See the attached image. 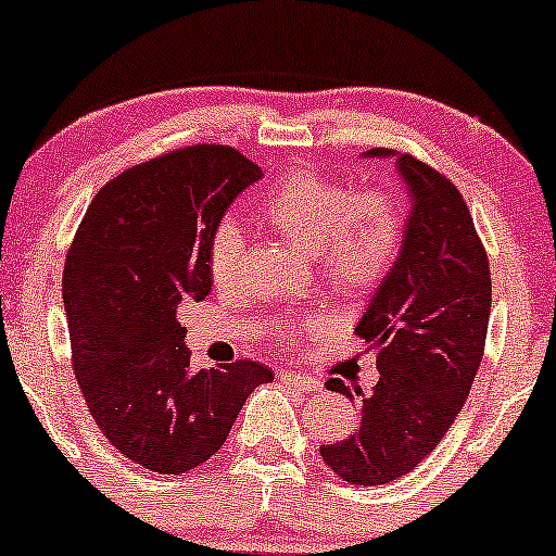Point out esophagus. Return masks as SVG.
<instances>
[{
  "mask_svg": "<svg viewBox=\"0 0 556 556\" xmlns=\"http://www.w3.org/2000/svg\"><path fill=\"white\" fill-rule=\"evenodd\" d=\"M280 381H283L286 387H291V390H300V392H320V390H324V381L313 379V376L296 374V371H283V374H280Z\"/></svg>",
  "mask_w": 556,
  "mask_h": 556,
  "instance_id": "obj_1",
  "label": "esophagus"
}]
</instances>
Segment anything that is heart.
<instances>
[{
  "instance_id": "heart-1",
  "label": "heart",
  "mask_w": 556,
  "mask_h": 556,
  "mask_svg": "<svg viewBox=\"0 0 556 556\" xmlns=\"http://www.w3.org/2000/svg\"><path fill=\"white\" fill-rule=\"evenodd\" d=\"M256 217L315 256L326 283L348 296H366L395 270L405 243V206L392 188L352 190L337 177L296 169L273 185L256 204ZM243 236L236 223H223L208 241V276L223 289L238 270ZM304 320L300 331H315Z\"/></svg>"
}]
</instances>
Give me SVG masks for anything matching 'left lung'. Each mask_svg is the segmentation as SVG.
<instances>
[{
	"label": "left lung",
	"instance_id": "8db88e82",
	"mask_svg": "<svg viewBox=\"0 0 556 556\" xmlns=\"http://www.w3.org/2000/svg\"><path fill=\"white\" fill-rule=\"evenodd\" d=\"M366 156L395 153L374 148ZM395 159L410 195L403 254L355 326L376 350L379 384L363 397L361 427L320 445L352 485L408 475L445 438L480 368L491 318V267L462 193L424 161ZM326 387L361 397L342 379Z\"/></svg>",
	"mask_w": 556,
	"mask_h": 556
}]
</instances>
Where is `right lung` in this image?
I'll use <instances>...</instances> for the list:
<instances>
[{"mask_svg":"<svg viewBox=\"0 0 556 556\" xmlns=\"http://www.w3.org/2000/svg\"><path fill=\"white\" fill-rule=\"evenodd\" d=\"M262 169L228 146L137 164L89 204L63 273L79 390L118 453L159 475L208 462L260 384L262 363L190 368L182 302L212 291L208 241Z\"/></svg>","mask_w":556,"mask_h":556,"instance_id":"obj_1","label":"right lung"}]
</instances>
